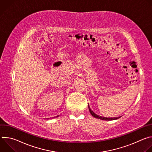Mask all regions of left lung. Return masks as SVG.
<instances>
[{"label": "left lung", "instance_id": "obj_1", "mask_svg": "<svg viewBox=\"0 0 152 152\" xmlns=\"http://www.w3.org/2000/svg\"><path fill=\"white\" fill-rule=\"evenodd\" d=\"M88 108H89V110H90V112L91 113V114L92 115V116H93L94 117H95L96 118H98V119H100V120H106V121H110V120H116V119H118L119 118L118 117L116 118V117H114V118H107V117H101V116H99L98 115H97L96 114H95L93 111L91 110V109L90 108V107L88 106Z\"/></svg>", "mask_w": 152, "mask_h": 152}]
</instances>
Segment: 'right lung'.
<instances>
[{
	"label": "right lung",
	"mask_w": 152,
	"mask_h": 152,
	"mask_svg": "<svg viewBox=\"0 0 152 152\" xmlns=\"http://www.w3.org/2000/svg\"><path fill=\"white\" fill-rule=\"evenodd\" d=\"M58 116H59V115H58ZM57 117H58V116H57Z\"/></svg>",
	"instance_id": "1"
}]
</instances>
